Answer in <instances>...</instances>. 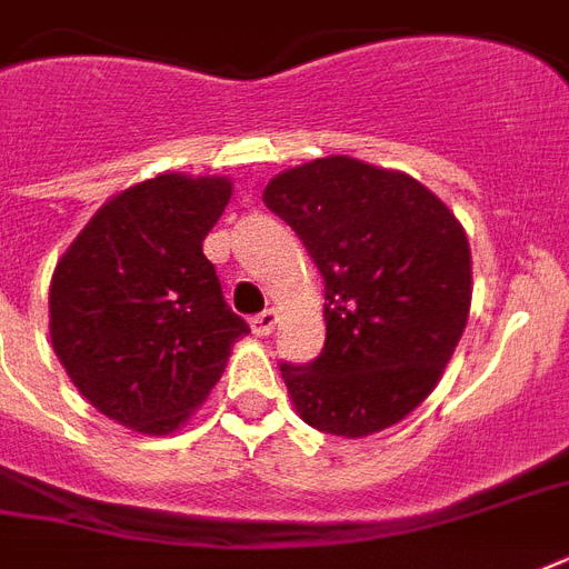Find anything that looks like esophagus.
I'll return each instance as SVG.
<instances>
[{"label":"esophagus","instance_id":"esophagus-1","mask_svg":"<svg viewBox=\"0 0 569 569\" xmlns=\"http://www.w3.org/2000/svg\"><path fill=\"white\" fill-rule=\"evenodd\" d=\"M274 325H277V312L274 310L259 312V316H253V319H250V330H253L257 337H268V333L274 330Z\"/></svg>","mask_w":569,"mask_h":569}]
</instances>
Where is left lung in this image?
<instances>
[{
    "label": "left lung",
    "instance_id": "8db88e82",
    "mask_svg": "<svg viewBox=\"0 0 569 569\" xmlns=\"http://www.w3.org/2000/svg\"><path fill=\"white\" fill-rule=\"evenodd\" d=\"M262 200L325 277V348L280 366L295 410L369 437L431 396L467 328L472 259L460 221L401 171L328 156L277 173Z\"/></svg>",
    "mask_w": 569,
    "mask_h": 569
}]
</instances>
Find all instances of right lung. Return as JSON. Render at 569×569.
Listing matches in <instances>:
<instances>
[{
  "label": "right lung",
  "instance_id": "1",
  "mask_svg": "<svg viewBox=\"0 0 569 569\" xmlns=\"http://www.w3.org/2000/svg\"><path fill=\"white\" fill-rule=\"evenodd\" d=\"M230 194L227 177L159 173L100 206L58 259L52 348L76 389L132 431H177L250 333L203 257Z\"/></svg>",
  "mask_w": 569,
  "mask_h": 569
}]
</instances>
